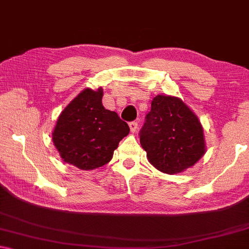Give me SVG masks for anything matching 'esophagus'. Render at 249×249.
<instances>
[{"mask_svg": "<svg viewBox=\"0 0 249 249\" xmlns=\"http://www.w3.org/2000/svg\"><path fill=\"white\" fill-rule=\"evenodd\" d=\"M129 127H130L131 133H136L137 128H139V124H137L136 121H131L129 124Z\"/></svg>", "mask_w": 249, "mask_h": 249, "instance_id": "obj_1", "label": "esophagus"}]
</instances>
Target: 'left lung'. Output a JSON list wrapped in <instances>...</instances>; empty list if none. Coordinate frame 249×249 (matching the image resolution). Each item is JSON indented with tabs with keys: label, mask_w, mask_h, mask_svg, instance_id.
Masks as SVG:
<instances>
[{
	"label": "left lung",
	"mask_w": 249,
	"mask_h": 249,
	"mask_svg": "<svg viewBox=\"0 0 249 249\" xmlns=\"http://www.w3.org/2000/svg\"><path fill=\"white\" fill-rule=\"evenodd\" d=\"M140 142L149 161L167 174L193 166L205 152L203 128L197 116L179 98L161 94L151 101Z\"/></svg>",
	"instance_id": "left-lung-1"
}]
</instances>
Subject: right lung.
I'll list each match as a JSON object with an SVG mask.
<instances>
[{
  "instance_id": "add662e5",
  "label": "right lung",
  "mask_w": 249,
  "mask_h": 249,
  "mask_svg": "<svg viewBox=\"0 0 249 249\" xmlns=\"http://www.w3.org/2000/svg\"><path fill=\"white\" fill-rule=\"evenodd\" d=\"M103 90L85 89L57 119L53 142L61 158L88 171L104 166L119 142L129 134V125L103 105Z\"/></svg>"
}]
</instances>
